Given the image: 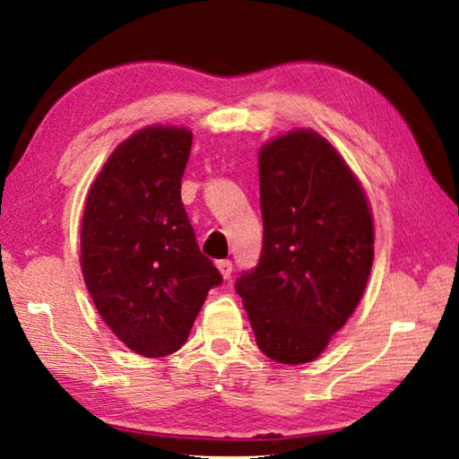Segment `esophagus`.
Segmentation results:
<instances>
[{"instance_id":"esophagus-1","label":"esophagus","mask_w":459,"mask_h":459,"mask_svg":"<svg viewBox=\"0 0 459 459\" xmlns=\"http://www.w3.org/2000/svg\"><path fill=\"white\" fill-rule=\"evenodd\" d=\"M216 267H219V271H221L224 279H230V275H232V261L230 259L216 261Z\"/></svg>"}]
</instances>
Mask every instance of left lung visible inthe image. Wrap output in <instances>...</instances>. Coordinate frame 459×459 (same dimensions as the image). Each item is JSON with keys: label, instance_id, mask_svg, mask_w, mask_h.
<instances>
[{"label": "left lung", "instance_id": "left-lung-1", "mask_svg": "<svg viewBox=\"0 0 459 459\" xmlns=\"http://www.w3.org/2000/svg\"><path fill=\"white\" fill-rule=\"evenodd\" d=\"M259 190L261 257L235 290L261 352L304 364L359 306L375 257L372 214L351 168L312 129L263 147Z\"/></svg>", "mask_w": 459, "mask_h": 459}]
</instances>
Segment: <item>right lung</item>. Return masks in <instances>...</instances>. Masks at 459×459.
Wrapping results in <instances>:
<instances>
[{
  "instance_id": "obj_1",
  "label": "right lung",
  "mask_w": 459,
  "mask_h": 459,
  "mask_svg": "<svg viewBox=\"0 0 459 459\" xmlns=\"http://www.w3.org/2000/svg\"><path fill=\"white\" fill-rule=\"evenodd\" d=\"M190 147L188 129L137 131L108 155L84 206L87 290L115 336L150 359L182 348L208 291L222 283L182 204Z\"/></svg>"
}]
</instances>
